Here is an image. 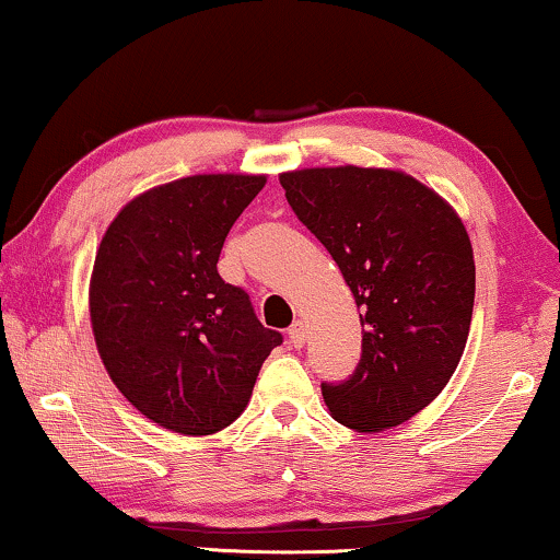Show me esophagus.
<instances>
[{
	"mask_svg": "<svg viewBox=\"0 0 560 560\" xmlns=\"http://www.w3.org/2000/svg\"><path fill=\"white\" fill-rule=\"evenodd\" d=\"M305 336H308V328H305L303 320H295V324L288 328V339H290V343H293L295 349H303Z\"/></svg>",
	"mask_w": 560,
	"mask_h": 560,
	"instance_id": "obj_1",
	"label": "esophagus"
}]
</instances>
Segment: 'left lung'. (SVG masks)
Segmentation results:
<instances>
[{
    "instance_id": "1",
    "label": "left lung",
    "mask_w": 560,
    "mask_h": 560,
    "mask_svg": "<svg viewBox=\"0 0 560 560\" xmlns=\"http://www.w3.org/2000/svg\"><path fill=\"white\" fill-rule=\"evenodd\" d=\"M280 186L362 318V359L349 380L320 385L324 402L362 433L405 423L446 387L469 336L477 275L462 219L385 167H305L282 173Z\"/></svg>"
}]
</instances>
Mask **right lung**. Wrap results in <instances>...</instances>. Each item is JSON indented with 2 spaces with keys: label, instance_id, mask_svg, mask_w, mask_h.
<instances>
[{
  "label": "right lung",
  "instance_id": "right-lung-1",
  "mask_svg": "<svg viewBox=\"0 0 560 560\" xmlns=\"http://www.w3.org/2000/svg\"><path fill=\"white\" fill-rule=\"evenodd\" d=\"M265 175H190L137 196L98 244L89 288L98 357L152 423L209 435L247 408L280 331L217 270Z\"/></svg>",
  "mask_w": 560,
  "mask_h": 560
}]
</instances>
